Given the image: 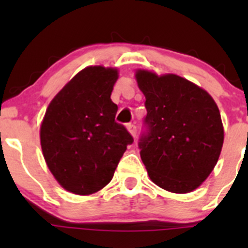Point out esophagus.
Returning a JSON list of instances; mask_svg holds the SVG:
<instances>
[{"label":"esophagus","mask_w":248,"mask_h":248,"mask_svg":"<svg viewBox=\"0 0 248 248\" xmlns=\"http://www.w3.org/2000/svg\"><path fill=\"white\" fill-rule=\"evenodd\" d=\"M127 129H128L129 133H131L132 136L136 138V137H137V126H136V124H127Z\"/></svg>","instance_id":"1"}]
</instances>
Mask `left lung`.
<instances>
[{"label": "left lung", "mask_w": 248, "mask_h": 248, "mask_svg": "<svg viewBox=\"0 0 248 248\" xmlns=\"http://www.w3.org/2000/svg\"><path fill=\"white\" fill-rule=\"evenodd\" d=\"M145 96V131L140 157L152 182L172 193H188L214 170L224 131L212 97L202 87L175 74L138 69Z\"/></svg>", "instance_id": "left-lung-1"}]
</instances>
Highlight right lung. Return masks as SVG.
I'll use <instances>...</instances> for the list:
<instances>
[{
    "label": "right lung",
    "instance_id": "add662e5",
    "mask_svg": "<svg viewBox=\"0 0 248 248\" xmlns=\"http://www.w3.org/2000/svg\"><path fill=\"white\" fill-rule=\"evenodd\" d=\"M117 69L86 67L47 107L41 145L47 168L60 185L80 196L96 193L111 181L133 137L115 121L111 101Z\"/></svg>",
    "mask_w": 248,
    "mask_h": 248
}]
</instances>
